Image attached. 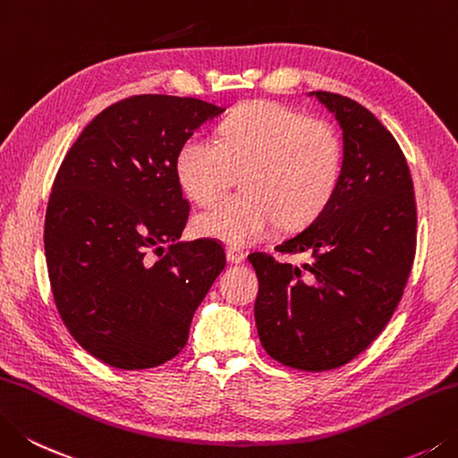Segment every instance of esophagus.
<instances>
[{
	"mask_svg": "<svg viewBox=\"0 0 458 458\" xmlns=\"http://www.w3.org/2000/svg\"><path fill=\"white\" fill-rule=\"evenodd\" d=\"M245 257H247V253L243 251V249H239V247H229L227 249V259L231 263H235V265L243 263Z\"/></svg>",
	"mask_w": 458,
	"mask_h": 458,
	"instance_id": "esophagus-1",
	"label": "esophagus"
}]
</instances>
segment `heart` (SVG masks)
I'll list each match as a JSON object with an SVG mask.
<instances>
[{"instance_id": "b5f03b06", "label": "heart", "mask_w": 458, "mask_h": 458, "mask_svg": "<svg viewBox=\"0 0 458 458\" xmlns=\"http://www.w3.org/2000/svg\"><path fill=\"white\" fill-rule=\"evenodd\" d=\"M243 169V193L195 219L197 235L241 247L279 225L297 229L329 205L343 175V143L335 129L277 101H251L221 123L219 137L195 133L175 157V177L189 199L209 205Z\"/></svg>"}]
</instances>
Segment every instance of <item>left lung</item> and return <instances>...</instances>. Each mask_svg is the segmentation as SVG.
<instances>
[{"label":"left lung","mask_w":458,"mask_h":458,"mask_svg":"<svg viewBox=\"0 0 458 458\" xmlns=\"http://www.w3.org/2000/svg\"><path fill=\"white\" fill-rule=\"evenodd\" d=\"M343 129V175L325 211L277 245L307 253L291 265L249 255L259 279L255 323L263 349L299 370L343 367L389 323L417 247V205L407 159L360 103L310 91Z\"/></svg>","instance_id":"obj_1"}]
</instances>
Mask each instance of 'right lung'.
<instances>
[{
  "label": "right lung",
  "instance_id": "1",
  "mask_svg": "<svg viewBox=\"0 0 458 458\" xmlns=\"http://www.w3.org/2000/svg\"><path fill=\"white\" fill-rule=\"evenodd\" d=\"M223 111L133 95L103 109L57 171L43 231L51 293L67 331L106 365L140 370L179 355L225 269L217 241H179L189 203L175 177L181 145ZM149 250L164 257L151 262Z\"/></svg>",
  "mask_w": 458,
  "mask_h": 458
}]
</instances>
